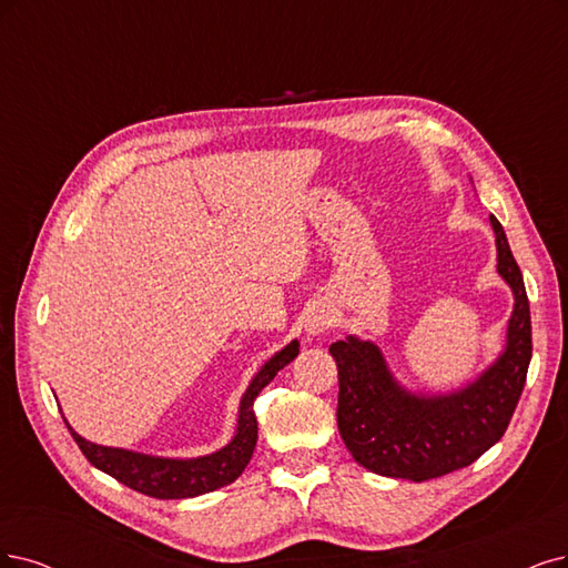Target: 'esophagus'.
I'll return each instance as SVG.
<instances>
[{
    "label": "esophagus",
    "instance_id": "obj_1",
    "mask_svg": "<svg viewBox=\"0 0 568 568\" xmlns=\"http://www.w3.org/2000/svg\"><path fill=\"white\" fill-rule=\"evenodd\" d=\"M334 325V313L327 311V308H318L313 311L308 321H306V332L308 334H321L325 329H329Z\"/></svg>",
    "mask_w": 568,
    "mask_h": 568
}]
</instances>
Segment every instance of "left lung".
Instances as JSON below:
<instances>
[{
    "label": "left lung",
    "mask_w": 568,
    "mask_h": 568,
    "mask_svg": "<svg viewBox=\"0 0 568 568\" xmlns=\"http://www.w3.org/2000/svg\"><path fill=\"white\" fill-rule=\"evenodd\" d=\"M498 273L515 292L508 346L464 390L416 397L393 382L379 348L348 337L329 346L339 369L337 424L353 458L367 470L426 481L470 466L506 433L531 363V311L506 231L491 215Z\"/></svg>",
    "instance_id": "1"
}]
</instances>
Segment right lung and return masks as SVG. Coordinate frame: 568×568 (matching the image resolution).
Masks as SVG:
<instances>
[{
    "mask_svg": "<svg viewBox=\"0 0 568 568\" xmlns=\"http://www.w3.org/2000/svg\"><path fill=\"white\" fill-rule=\"evenodd\" d=\"M300 344L292 342L281 353L260 369V374L252 379L250 388L245 390L241 400L239 414V433L231 443L210 456L175 460V458H154L125 449L100 447L79 437L70 426L74 443L79 445L81 454L89 458V464L98 470L112 475L121 485L131 487L144 496L152 498H192L207 491H215L229 481H234L245 466L250 464L252 452L257 445V416H255V400L262 388L283 369L287 363L297 358Z\"/></svg>",
    "mask_w": 568,
    "mask_h": 568,
    "instance_id": "add662e5",
    "label": "right lung"
}]
</instances>
